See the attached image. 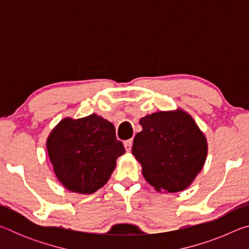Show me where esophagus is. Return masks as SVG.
<instances>
[{
	"label": "esophagus",
	"mask_w": 249,
	"mask_h": 249,
	"mask_svg": "<svg viewBox=\"0 0 249 249\" xmlns=\"http://www.w3.org/2000/svg\"><path fill=\"white\" fill-rule=\"evenodd\" d=\"M132 146H133V140H128L124 142V147L126 151H130L132 150Z\"/></svg>",
	"instance_id": "obj_1"
}]
</instances>
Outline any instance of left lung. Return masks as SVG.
I'll return each mask as SVG.
<instances>
[{
	"instance_id": "left-lung-1",
	"label": "left lung",
	"mask_w": 249,
	"mask_h": 249,
	"mask_svg": "<svg viewBox=\"0 0 249 249\" xmlns=\"http://www.w3.org/2000/svg\"><path fill=\"white\" fill-rule=\"evenodd\" d=\"M132 153L156 191L175 193L190 187L204 166L208 142L183 109L159 111L142 117Z\"/></svg>"
}]
</instances>
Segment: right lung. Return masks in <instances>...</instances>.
Instances as JSON below:
<instances>
[{
    "instance_id": "right-lung-1",
    "label": "right lung",
    "mask_w": 249,
    "mask_h": 249,
    "mask_svg": "<svg viewBox=\"0 0 249 249\" xmlns=\"http://www.w3.org/2000/svg\"><path fill=\"white\" fill-rule=\"evenodd\" d=\"M58 180L71 192L91 195L107 182L125 148L115 128L102 116L66 117L46 142Z\"/></svg>"
}]
</instances>
